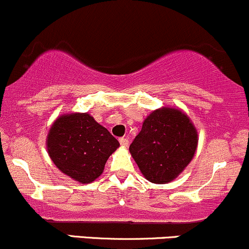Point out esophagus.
<instances>
[{
	"mask_svg": "<svg viewBox=\"0 0 249 249\" xmlns=\"http://www.w3.org/2000/svg\"><path fill=\"white\" fill-rule=\"evenodd\" d=\"M119 142L123 147H127L128 146V141L126 138H119Z\"/></svg>",
	"mask_w": 249,
	"mask_h": 249,
	"instance_id": "1",
	"label": "esophagus"
}]
</instances>
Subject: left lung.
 Instances as JSON below:
<instances>
[{"label":"left lung","mask_w":249,"mask_h":249,"mask_svg":"<svg viewBox=\"0 0 249 249\" xmlns=\"http://www.w3.org/2000/svg\"><path fill=\"white\" fill-rule=\"evenodd\" d=\"M196 146L198 132L187 115L178 108L161 107L146 117L130 153L148 181L165 184L185 170Z\"/></svg>","instance_id":"8db88e82"}]
</instances>
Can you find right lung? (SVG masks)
Listing matches in <instances>:
<instances>
[{
  "mask_svg": "<svg viewBox=\"0 0 249 249\" xmlns=\"http://www.w3.org/2000/svg\"><path fill=\"white\" fill-rule=\"evenodd\" d=\"M119 142L89 113L63 115L51 125L47 148L61 172L82 184L96 180Z\"/></svg>",
  "mask_w": 249,
  "mask_h": 249,
  "instance_id": "1",
  "label": "right lung"
}]
</instances>
